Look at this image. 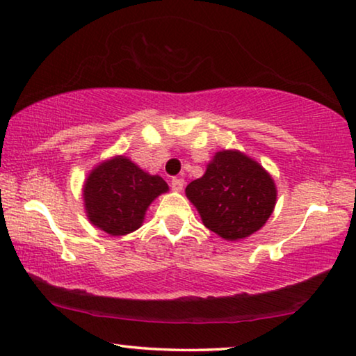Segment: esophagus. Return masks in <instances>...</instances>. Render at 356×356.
<instances>
[{
  "mask_svg": "<svg viewBox=\"0 0 356 356\" xmlns=\"http://www.w3.org/2000/svg\"><path fill=\"white\" fill-rule=\"evenodd\" d=\"M184 179H179V177H174L172 180H171V187H172V190L174 192H180V190L184 188Z\"/></svg>",
  "mask_w": 356,
  "mask_h": 356,
  "instance_id": "34e87169",
  "label": "esophagus"
}]
</instances>
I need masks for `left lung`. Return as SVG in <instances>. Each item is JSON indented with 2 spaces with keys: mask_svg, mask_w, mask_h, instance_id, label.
<instances>
[{
  "mask_svg": "<svg viewBox=\"0 0 356 356\" xmlns=\"http://www.w3.org/2000/svg\"><path fill=\"white\" fill-rule=\"evenodd\" d=\"M204 227L229 241L261 230L277 203L270 174L238 150L217 152L203 177L185 188Z\"/></svg>",
  "mask_w": 356,
  "mask_h": 356,
  "instance_id": "1",
  "label": "left lung"
}]
</instances>
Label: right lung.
I'll return each instance as SVG.
<instances>
[{
  "mask_svg": "<svg viewBox=\"0 0 356 356\" xmlns=\"http://www.w3.org/2000/svg\"><path fill=\"white\" fill-rule=\"evenodd\" d=\"M168 184L160 176H152L127 160L115 156L100 163L89 174L83 188L88 219L111 236H121L139 229L147 208Z\"/></svg>",
  "mask_w": 356,
  "mask_h": 356,
  "instance_id": "1",
  "label": "right lung"
}]
</instances>
